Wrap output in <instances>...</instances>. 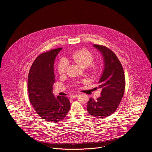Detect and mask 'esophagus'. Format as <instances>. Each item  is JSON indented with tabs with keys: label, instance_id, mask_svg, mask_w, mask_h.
<instances>
[{
	"label": "esophagus",
	"instance_id": "1",
	"mask_svg": "<svg viewBox=\"0 0 152 152\" xmlns=\"http://www.w3.org/2000/svg\"><path fill=\"white\" fill-rule=\"evenodd\" d=\"M78 96H79V94H71V95L70 96V98H72V99H75V98H76Z\"/></svg>",
	"mask_w": 152,
	"mask_h": 152
}]
</instances>
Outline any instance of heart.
<instances>
[{
  "instance_id": "b5f03b06",
  "label": "heart",
  "mask_w": 152,
  "mask_h": 152,
  "mask_svg": "<svg viewBox=\"0 0 152 152\" xmlns=\"http://www.w3.org/2000/svg\"><path fill=\"white\" fill-rule=\"evenodd\" d=\"M72 59L80 66L86 67L89 66V72L93 75H97L100 72V66L98 63L92 62L94 59L93 54L86 49H80L75 51L72 55ZM67 62L65 59H61L58 64V72L62 75L66 72ZM77 84L78 83H76Z\"/></svg>"
}]
</instances>
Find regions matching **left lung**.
Segmentation results:
<instances>
[{
	"label": "left lung",
	"instance_id": "8db88e82",
	"mask_svg": "<svg viewBox=\"0 0 152 152\" xmlns=\"http://www.w3.org/2000/svg\"><path fill=\"white\" fill-rule=\"evenodd\" d=\"M93 46L103 58L104 69L98 82L102 91L97 100L90 98L86 106L90 115L100 118L110 116L117 110L124 93L125 77L121 64L111 50L102 45Z\"/></svg>",
	"mask_w": 152,
	"mask_h": 152
}]
</instances>
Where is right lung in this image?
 <instances>
[{
    "mask_svg": "<svg viewBox=\"0 0 152 152\" xmlns=\"http://www.w3.org/2000/svg\"><path fill=\"white\" fill-rule=\"evenodd\" d=\"M62 49L39 55L34 61L28 75L29 101L41 118L49 122L63 120L70 108V100L66 97H55L53 94V85L55 82L54 62Z\"/></svg>",
    "mask_w": 152,
    "mask_h": 152,
    "instance_id": "add662e5",
    "label": "right lung"
}]
</instances>
